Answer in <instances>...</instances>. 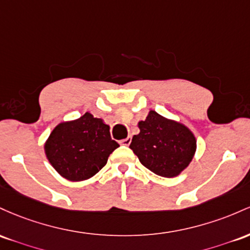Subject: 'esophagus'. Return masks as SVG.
I'll use <instances>...</instances> for the list:
<instances>
[{"label":"esophagus","mask_w":250,"mask_h":250,"mask_svg":"<svg viewBox=\"0 0 250 250\" xmlns=\"http://www.w3.org/2000/svg\"><path fill=\"white\" fill-rule=\"evenodd\" d=\"M131 140H132V138H131V137H127V138L120 140V144L125 145V146H128V145L131 144Z\"/></svg>","instance_id":"obj_1"}]
</instances>
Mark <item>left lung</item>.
Returning a JSON list of instances; mask_svg holds the SVG:
<instances>
[{"label":"left lung","instance_id":"8db88e82","mask_svg":"<svg viewBox=\"0 0 250 250\" xmlns=\"http://www.w3.org/2000/svg\"><path fill=\"white\" fill-rule=\"evenodd\" d=\"M130 148L139 162L162 177H177L189 167L195 156L196 137L188 126L151 110L138 123Z\"/></svg>","mask_w":250,"mask_h":250}]
</instances>
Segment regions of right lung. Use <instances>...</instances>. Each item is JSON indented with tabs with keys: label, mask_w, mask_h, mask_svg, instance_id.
Here are the masks:
<instances>
[{
	"label": "right lung",
	"mask_w": 250,
	"mask_h": 250,
	"mask_svg": "<svg viewBox=\"0 0 250 250\" xmlns=\"http://www.w3.org/2000/svg\"><path fill=\"white\" fill-rule=\"evenodd\" d=\"M117 147L119 144L111 138L110 126L89 112L58 124L43 146L50 165L72 182L93 177Z\"/></svg>",
	"instance_id": "right-lung-1"
}]
</instances>
